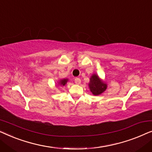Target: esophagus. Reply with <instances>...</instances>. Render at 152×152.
<instances>
[{"instance_id":"34e87169","label":"esophagus","mask_w":152,"mask_h":152,"mask_svg":"<svg viewBox=\"0 0 152 152\" xmlns=\"http://www.w3.org/2000/svg\"><path fill=\"white\" fill-rule=\"evenodd\" d=\"M75 84H80L81 83V80L80 78L76 77L75 79Z\"/></svg>"}]
</instances>
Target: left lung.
<instances>
[{
	"label": "left lung",
	"instance_id": "left-lung-1",
	"mask_svg": "<svg viewBox=\"0 0 152 152\" xmlns=\"http://www.w3.org/2000/svg\"><path fill=\"white\" fill-rule=\"evenodd\" d=\"M89 88L93 95H98L107 89V85L99 80L97 75H93L90 79Z\"/></svg>",
	"mask_w": 152,
	"mask_h": 152
}]
</instances>
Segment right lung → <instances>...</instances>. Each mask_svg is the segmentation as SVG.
<instances>
[{
  "label": "right lung",
  "instance_id": "right-lung-1",
  "mask_svg": "<svg viewBox=\"0 0 152 152\" xmlns=\"http://www.w3.org/2000/svg\"><path fill=\"white\" fill-rule=\"evenodd\" d=\"M67 82H68L67 79H64V80H62L60 81L59 84H61V85H62V86H64V85H65L66 83H67Z\"/></svg>",
  "mask_w": 152,
  "mask_h": 152
}]
</instances>
